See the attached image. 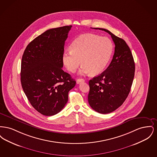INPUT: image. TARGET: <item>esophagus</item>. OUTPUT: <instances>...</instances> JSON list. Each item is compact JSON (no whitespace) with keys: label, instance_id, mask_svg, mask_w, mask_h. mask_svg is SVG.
Wrapping results in <instances>:
<instances>
[{"label":"esophagus","instance_id":"obj_1","mask_svg":"<svg viewBox=\"0 0 157 157\" xmlns=\"http://www.w3.org/2000/svg\"><path fill=\"white\" fill-rule=\"evenodd\" d=\"M84 81H85V80L83 79H78L76 80V83L78 84V83H79L81 82H84Z\"/></svg>","mask_w":157,"mask_h":157}]
</instances>
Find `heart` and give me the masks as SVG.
<instances>
[{
    "label": "heart",
    "instance_id": "1",
    "mask_svg": "<svg viewBox=\"0 0 157 157\" xmlns=\"http://www.w3.org/2000/svg\"><path fill=\"white\" fill-rule=\"evenodd\" d=\"M70 51L64 53L62 58L69 72L74 73L82 63L81 74L90 72L98 75L103 71L109 61L113 45L108 37L86 33L75 39L70 46Z\"/></svg>",
    "mask_w": 157,
    "mask_h": 157
}]
</instances>
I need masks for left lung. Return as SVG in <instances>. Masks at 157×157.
Wrapping results in <instances>:
<instances>
[{
    "mask_svg": "<svg viewBox=\"0 0 157 157\" xmlns=\"http://www.w3.org/2000/svg\"><path fill=\"white\" fill-rule=\"evenodd\" d=\"M108 33L115 44V52L109 67L89 81L88 102L100 113L114 111L124 102L133 82L135 62L125 41L102 28H94Z\"/></svg>",
    "mask_w": 157,
    "mask_h": 157,
    "instance_id": "1",
    "label": "left lung"
}]
</instances>
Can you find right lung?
Here are the masks:
<instances>
[{
    "label": "right lung",
    "mask_w": 157,
    "mask_h": 157,
    "mask_svg": "<svg viewBox=\"0 0 157 157\" xmlns=\"http://www.w3.org/2000/svg\"><path fill=\"white\" fill-rule=\"evenodd\" d=\"M72 26L47 30L27 46L21 62V81L30 104L45 116L59 112L76 81L62 70L65 42Z\"/></svg>",
    "instance_id": "right-lung-1"
}]
</instances>
